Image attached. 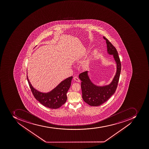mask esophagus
Instances as JSON below:
<instances>
[{"mask_svg": "<svg viewBox=\"0 0 149 149\" xmlns=\"http://www.w3.org/2000/svg\"><path fill=\"white\" fill-rule=\"evenodd\" d=\"M73 79H74V80H75V81H76V82H80V80L79 79V78H78V77H74V78H73Z\"/></svg>", "mask_w": 149, "mask_h": 149, "instance_id": "1", "label": "esophagus"}]
</instances>
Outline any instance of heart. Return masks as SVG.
Masks as SVG:
<instances>
[{
	"label": "heart",
	"mask_w": 149,
	"mask_h": 149,
	"mask_svg": "<svg viewBox=\"0 0 149 149\" xmlns=\"http://www.w3.org/2000/svg\"><path fill=\"white\" fill-rule=\"evenodd\" d=\"M97 51H95V52H94L93 53V56H96V54H97ZM88 66H89V63H86V65H84V67L85 68H87L88 67Z\"/></svg>",
	"instance_id": "obj_1"
}]
</instances>
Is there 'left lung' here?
I'll return each instance as SVG.
<instances>
[{
  "label": "left lung",
  "instance_id": "1",
  "mask_svg": "<svg viewBox=\"0 0 149 149\" xmlns=\"http://www.w3.org/2000/svg\"><path fill=\"white\" fill-rule=\"evenodd\" d=\"M109 54L113 55L116 64L117 72L111 83L106 86H97L94 84L89 78L88 72L81 73L79 75L81 80L82 98L86 103L92 106H98L105 103L114 94L118 86L121 72V64L117 49L105 37Z\"/></svg>",
  "mask_w": 149,
  "mask_h": 149
}]
</instances>
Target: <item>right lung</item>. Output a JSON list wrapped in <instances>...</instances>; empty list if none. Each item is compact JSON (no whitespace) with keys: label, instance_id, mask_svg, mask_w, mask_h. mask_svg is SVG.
I'll return each mask as SVG.
<instances>
[{"label":"right lung","instance_id":"1","mask_svg":"<svg viewBox=\"0 0 149 149\" xmlns=\"http://www.w3.org/2000/svg\"><path fill=\"white\" fill-rule=\"evenodd\" d=\"M72 77H68L62 81L50 92L44 93L40 92L33 88L27 75L28 84L35 98L42 105L52 109L59 108L65 103L67 99L66 94L71 86Z\"/></svg>","mask_w":149,"mask_h":149}]
</instances>
